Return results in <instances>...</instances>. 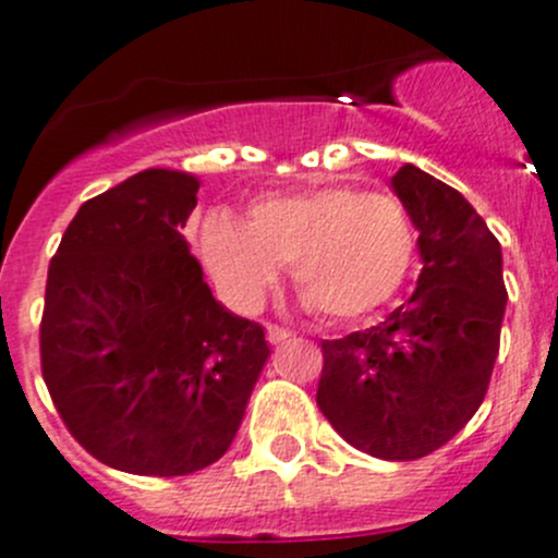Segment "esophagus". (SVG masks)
<instances>
[{
    "label": "esophagus",
    "mask_w": 558,
    "mask_h": 558,
    "mask_svg": "<svg viewBox=\"0 0 558 558\" xmlns=\"http://www.w3.org/2000/svg\"><path fill=\"white\" fill-rule=\"evenodd\" d=\"M289 335L291 332L286 327H278V324H267V340H269V343H283Z\"/></svg>",
    "instance_id": "1"
}]
</instances>
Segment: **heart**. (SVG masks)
<instances>
[{
  "label": "heart",
  "mask_w": 558,
  "mask_h": 558,
  "mask_svg": "<svg viewBox=\"0 0 558 558\" xmlns=\"http://www.w3.org/2000/svg\"><path fill=\"white\" fill-rule=\"evenodd\" d=\"M202 256L234 305H258L278 269L291 267L302 296L345 322L398 294L414 267L416 229L400 198L322 185L258 198L245 226L215 215L202 229Z\"/></svg>",
  "instance_id": "obj_1"
}]
</instances>
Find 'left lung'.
<instances>
[{
	"instance_id": "left-lung-1",
	"label": "left lung",
	"mask_w": 558,
	"mask_h": 558,
	"mask_svg": "<svg viewBox=\"0 0 558 558\" xmlns=\"http://www.w3.org/2000/svg\"><path fill=\"white\" fill-rule=\"evenodd\" d=\"M392 187L420 231L416 291L376 327L322 340L316 403L356 450L416 461L447 445L483 403L507 289L499 240L456 187L411 163Z\"/></svg>"
}]
</instances>
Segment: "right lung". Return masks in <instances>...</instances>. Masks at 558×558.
<instances>
[{
  "label": "right lung",
  "mask_w": 558,
  "mask_h": 558,
  "mask_svg": "<svg viewBox=\"0 0 558 558\" xmlns=\"http://www.w3.org/2000/svg\"><path fill=\"white\" fill-rule=\"evenodd\" d=\"M198 180L147 169L81 204L46 280L43 381L73 439L144 477L207 469L234 441L269 356L191 256Z\"/></svg>",
  "instance_id": "1"
}]
</instances>
